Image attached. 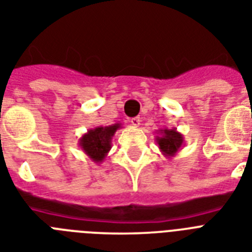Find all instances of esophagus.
Instances as JSON below:
<instances>
[{
  "label": "esophagus",
  "instance_id": "esophagus-1",
  "mask_svg": "<svg viewBox=\"0 0 252 252\" xmlns=\"http://www.w3.org/2000/svg\"><path fill=\"white\" fill-rule=\"evenodd\" d=\"M130 124H132L133 126H140L141 119L140 118H132V119H130Z\"/></svg>",
  "mask_w": 252,
  "mask_h": 252
}]
</instances>
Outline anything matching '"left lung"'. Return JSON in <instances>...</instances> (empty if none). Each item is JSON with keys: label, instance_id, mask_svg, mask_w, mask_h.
Masks as SVG:
<instances>
[{"label": "left lung", "instance_id": "left-lung-1", "mask_svg": "<svg viewBox=\"0 0 252 252\" xmlns=\"http://www.w3.org/2000/svg\"><path fill=\"white\" fill-rule=\"evenodd\" d=\"M155 141L160 149L161 154L164 155L165 158H172L183 147L184 136L177 132L176 128L173 129L163 128L158 130V136L155 137Z\"/></svg>", "mask_w": 252, "mask_h": 252}]
</instances>
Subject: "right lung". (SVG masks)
<instances>
[{
  "instance_id": "1",
  "label": "right lung",
  "mask_w": 252,
  "mask_h": 252,
  "mask_svg": "<svg viewBox=\"0 0 252 252\" xmlns=\"http://www.w3.org/2000/svg\"><path fill=\"white\" fill-rule=\"evenodd\" d=\"M122 128L120 123L89 129L79 140V146L94 163H102L111 150V141L115 132Z\"/></svg>"
}]
</instances>
